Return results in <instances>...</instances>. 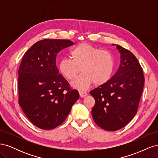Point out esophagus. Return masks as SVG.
<instances>
[{
	"label": "esophagus",
	"mask_w": 158,
	"mask_h": 158,
	"mask_svg": "<svg viewBox=\"0 0 158 158\" xmlns=\"http://www.w3.org/2000/svg\"><path fill=\"white\" fill-rule=\"evenodd\" d=\"M79 94H80V95L81 98H84L85 96H86V95H88L87 92H84V91H80Z\"/></svg>",
	"instance_id": "1"
}]
</instances>
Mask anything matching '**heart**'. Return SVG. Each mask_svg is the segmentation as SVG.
Returning a JSON list of instances; mask_svg holds the SVG:
<instances>
[{"mask_svg": "<svg viewBox=\"0 0 158 158\" xmlns=\"http://www.w3.org/2000/svg\"><path fill=\"white\" fill-rule=\"evenodd\" d=\"M70 56L71 59L64 58L59 61V69L69 81H73L81 69L82 74L73 83L74 88L85 90L93 83L99 86L111 78L115 63L109 51L82 43L70 50Z\"/></svg>", "mask_w": 158, "mask_h": 158, "instance_id": "obj_1", "label": "heart"}]
</instances>
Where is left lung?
Wrapping results in <instances>:
<instances>
[{"mask_svg":"<svg viewBox=\"0 0 158 158\" xmlns=\"http://www.w3.org/2000/svg\"><path fill=\"white\" fill-rule=\"evenodd\" d=\"M117 49L121 54L117 73L108 82L89 92L95 101L92 109L94 121L108 131L122 128L135 116L144 84L143 69L136 56L120 45Z\"/></svg>","mask_w":158,"mask_h":158,"instance_id":"1","label":"left lung"}]
</instances>
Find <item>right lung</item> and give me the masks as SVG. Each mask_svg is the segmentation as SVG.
Returning a JSON list of instances; mask_svg holds the SVG:
<instances>
[{
	"mask_svg": "<svg viewBox=\"0 0 158 158\" xmlns=\"http://www.w3.org/2000/svg\"><path fill=\"white\" fill-rule=\"evenodd\" d=\"M73 45L68 40L37 41L25 52L19 67V105L33 125L44 130L61 125L80 97L56 66L57 53Z\"/></svg>",
	"mask_w": 158,
	"mask_h": 158,
	"instance_id": "right-lung-1",
	"label": "right lung"
}]
</instances>
